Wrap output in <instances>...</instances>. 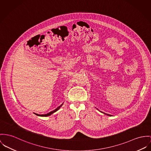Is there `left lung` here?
Masks as SVG:
<instances>
[{
  "instance_id": "obj_1",
  "label": "left lung",
  "mask_w": 151,
  "mask_h": 151,
  "mask_svg": "<svg viewBox=\"0 0 151 151\" xmlns=\"http://www.w3.org/2000/svg\"><path fill=\"white\" fill-rule=\"evenodd\" d=\"M107 115H109V114H107Z\"/></svg>"
}]
</instances>
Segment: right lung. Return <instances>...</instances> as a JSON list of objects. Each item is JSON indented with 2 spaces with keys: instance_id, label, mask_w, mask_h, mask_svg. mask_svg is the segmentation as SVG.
<instances>
[{
  "instance_id": "obj_1",
  "label": "right lung",
  "mask_w": 151,
  "mask_h": 151,
  "mask_svg": "<svg viewBox=\"0 0 151 151\" xmlns=\"http://www.w3.org/2000/svg\"><path fill=\"white\" fill-rule=\"evenodd\" d=\"M63 105V104H61V105H60V106H58V107H57L55 110H53V111H50V112H49V113H48L47 114H41V115H40V114H36V115L37 116H50V115H51L52 114H53V113H55V112H56V111H58V109L60 108V107L61 106Z\"/></svg>"
}]
</instances>
